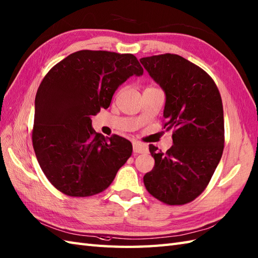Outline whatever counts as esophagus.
<instances>
[{
	"label": "esophagus",
	"instance_id": "obj_1",
	"mask_svg": "<svg viewBox=\"0 0 258 258\" xmlns=\"http://www.w3.org/2000/svg\"><path fill=\"white\" fill-rule=\"evenodd\" d=\"M133 152L135 154H142L147 152V146L139 142H133Z\"/></svg>",
	"mask_w": 258,
	"mask_h": 258
}]
</instances>
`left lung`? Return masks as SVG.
<instances>
[{"label":"left lung","mask_w":258,"mask_h":258,"mask_svg":"<svg viewBox=\"0 0 258 258\" xmlns=\"http://www.w3.org/2000/svg\"><path fill=\"white\" fill-rule=\"evenodd\" d=\"M140 61L164 90V127L173 130V145L166 153L149 145L155 166L144 184L161 202L184 205L203 192L222 157V100L212 78L181 56L165 53Z\"/></svg>","instance_id":"8db88e82"}]
</instances>
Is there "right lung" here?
<instances>
[{
    "instance_id": "obj_1",
    "label": "right lung",
    "mask_w": 258,
    "mask_h": 258,
    "mask_svg": "<svg viewBox=\"0 0 258 258\" xmlns=\"http://www.w3.org/2000/svg\"><path fill=\"white\" fill-rule=\"evenodd\" d=\"M144 73L132 53L80 50L49 70L35 98L33 146L50 183L71 197L102 192L131 157L132 143L92 127L117 88Z\"/></svg>"
}]
</instances>
